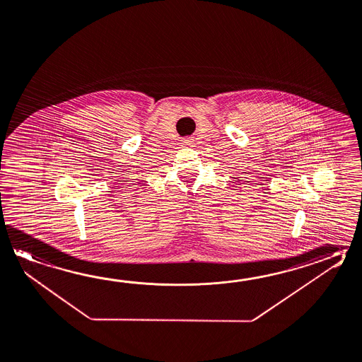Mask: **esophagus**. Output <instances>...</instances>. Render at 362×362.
Returning a JSON list of instances; mask_svg holds the SVG:
<instances>
[{
	"mask_svg": "<svg viewBox=\"0 0 362 362\" xmlns=\"http://www.w3.org/2000/svg\"><path fill=\"white\" fill-rule=\"evenodd\" d=\"M193 143L192 138H185V139H182V146H191Z\"/></svg>",
	"mask_w": 362,
	"mask_h": 362,
	"instance_id": "1",
	"label": "esophagus"
}]
</instances>
